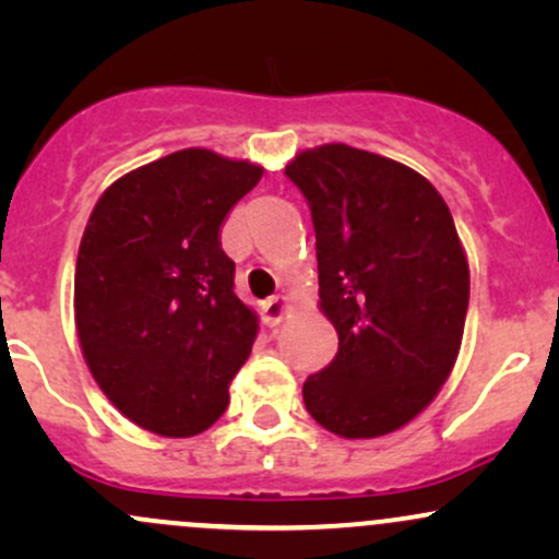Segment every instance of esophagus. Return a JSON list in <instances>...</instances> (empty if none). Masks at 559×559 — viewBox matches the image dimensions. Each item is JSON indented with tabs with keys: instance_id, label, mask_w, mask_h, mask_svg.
Wrapping results in <instances>:
<instances>
[{
	"instance_id": "obj_1",
	"label": "esophagus",
	"mask_w": 559,
	"mask_h": 559,
	"mask_svg": "<svg viewBox=\"0 0 559 559\" xmlns=\"http://www.w3.org/2000/svg\"><path fill=\"white\" fill-rule=\"evenodd\" d=\"M262 312H265V323L267 325H278L288 312V299L281 297V294H278V297H271L265 301V305H262Z\"/></svg>"
}]
</instances>
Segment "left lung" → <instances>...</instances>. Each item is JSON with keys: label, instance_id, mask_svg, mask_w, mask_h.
<instances>
[{"label": "left lung", "instance_id": "obj_1", "mask_svg": "<svg viewBox=\"0 0 559 559\" xmlns=\"http://www.w3.org/2000/svg\"><path fill=\"white\" fill-rule=\"evenodd\" d=\"M316 228L320 307L338 352L301 386L344 439L402 428L444 386L463 342L471 271L439 191L394 159L325 144L286 165Z\"/></svg>", "mask_w": 559, "mask_h": 559}]
</instances>
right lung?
<instances>
[{
	"label": "right lung",
	"mask_w": 559,
	"mask_h": 559,
	"mask_svg": "<svg viewBox=\"0 0 559 559\" xmlns=\"http://www.w3.org/2000/svg\"><path fill=\"white\" fill-rule=\"evenodd\" d=\"M262 168L181 150L118 178L96 202L75 262V325L88 370L128 420L202 433L258 336L217 230Z\"/></svg>",
	"instance_id": "add662e5"
}]
</instances>
